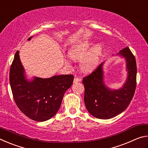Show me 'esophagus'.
I'll return each instance as SVG.
<instances>
[{"mask_svg":"<svg viewBox=\"0 0 148 148\" xmlns=\"http://www.w3.org/2000/svg\"><path fill=\"white\" fill-rule=\"evenodd\" d=\"M80 80H81V79H80L79 77H75L74 79V83H77V82H80Z\"/></svg>","mask_w":148,"mask_h":148,"instance_id":"1","label":"esophagus"}]
</instances>
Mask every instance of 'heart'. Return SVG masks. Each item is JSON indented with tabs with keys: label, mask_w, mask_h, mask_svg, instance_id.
<instances>
[{
	"label": "heart",
	"mask_w": 148,
	"mask_h": 148,
	"mask_svg": "<svg viewBox=\"0 0 148 148\" xmlns=\"http://www.w3.org/2000/svg\"><path fill=\"white\" fill-rule=\"evenodd\" d=\"M91 46V42L86 41L75 45L69 51L70 58L75 61L81 59L80 67L84 72H90L95 69L102 53L101 44H97L88 51Z\"/></svg>",
	"instance_id": "b5f03b06"
}]
</instances>
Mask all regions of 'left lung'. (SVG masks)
Here are the masks:
<instances>
[{"label": "left lung", "mask_w": 148, "mask_h": 148, "mask_svg": "<svg viewBox=\"0 0 148 148\" xmlns=\"http://www.w3.org/2000/svg\"><path fill=\"white\" fill-rule=\"evenodd\" d=\"M127 61L128 76L122 88L111 90L103 82L102 63L83 78L85 89L84 102L90 114L98 119H108L116 117L127 108L133 98L136 87V62L129 47L118 53Z\"/></svg>", "instance_id": "1"}]
</instances>
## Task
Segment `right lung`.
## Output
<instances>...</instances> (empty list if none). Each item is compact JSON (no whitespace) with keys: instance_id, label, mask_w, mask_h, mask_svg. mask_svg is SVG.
Masks as SVG:
<instances>
[{"instance_id":"add662e5","label":"right lung","mask_w":148,"mask_h":148,"mask_svg":"<svg viewBox=\"0 0 148 148\" xmlns=\"http://www.w3.org/2000/svg\"><path fill=\"white\" fill-rule=\"evenodd\" d=\"M9 79L18 108L29 118L41 122L51 119L58 112L64 94L74 81V76L59 75L46 79L34 77L29 82L25 77L17 51L10 66Z\"/></svg>"}]
</instances>
